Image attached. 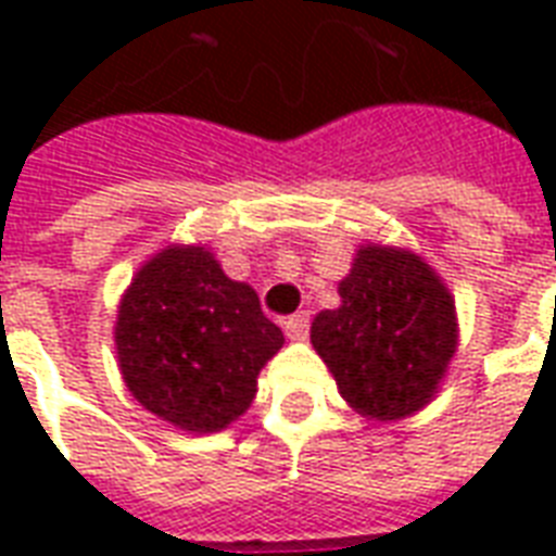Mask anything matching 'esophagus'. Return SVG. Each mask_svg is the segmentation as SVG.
Returning a JSON list of instances; mask_svg holds the SVG:
<instances>
[{"label":"esophagus","mask_w":556,"mask_h":556,"mask_svg":"<svg viewBox=\"0 0 556 556\" xmlns=\"http://www.w3.org/2000/svg\"><path fill=\"white\" fill-rule=\"evenodd\" d=\"M308 323H312V317L305 312L294 314V317H288L286 323H282V329H286V334L291 340H305L308 338Z\"/></svg>","instance_id":"esophagus-1"}]
</instances>
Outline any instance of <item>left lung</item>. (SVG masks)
Segmentation results:
<instances>
[{
	"instance_id": "1",
	"label": "left lung",
	"mask_w": 556,
	"mask_h": 556,
	"mask_svg": "<svg viewBox=\"0 0 556 556\" xmlns=\"http://www.w3.org/2000/svg\"><path fill=\"white\" fill-rule=\"evenodd\" d=\"M320 312L312 343L357 413L392 421L421 409L456 352V305L415 253L366 244Z\"/></svg>"
}]
</instances>
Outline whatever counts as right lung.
Listing matches in <instances>:
<instances>
[{
    "label": "right lung",
    "mask_w": 556,
    "mask_h": 556,
    "mask_svg": "<svg viewBox=\"0 0 556 556\" xmlns=\"http://www.w3.org/2000/svg\"><path fill=\"white\" fill-rule=\"evenodd\" d=\"M115 343L126 387L150 413L216 432L251 406L286 338L256 291L227 279L204 248H167L124 294Z\"/></svg>",
    "instance_id": "right-lung-1"
}]
</instances>
